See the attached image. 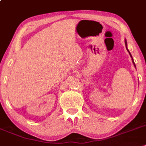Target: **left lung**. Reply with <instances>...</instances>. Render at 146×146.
<instances>
[{
	"label": "left lung",
	"mask_w": 146,
	"mask_h": 146,
	"mask_svg": "<svg viewBox=\"0 0 146 146\" xmlns=\"http://www.w3.org/2000/svg\"><path fill=\"white\" fill-rule=\"evenodd\" d=\"M125 45H126V48H127V51L129 52V56H131V58H132V63H133V64H134V66H135V62H134V61H133V58H132V55H131V53H130V52L129 51V50H128L127 49V41H126V40H125Z\"/></svg>",
	"instance_id": "obj_1"
}]
</instances>
